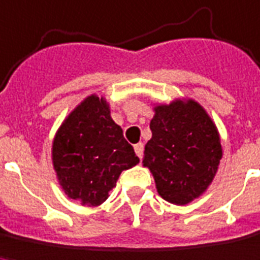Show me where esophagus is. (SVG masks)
Segmentation results:
<instances>
[{
    "label": "esophagus",
    "mask_w": 260,
    "mask_h": 260,
    "mask_svg": "<svg viewBox=\"0 0 260 260\" xmlns=\"http://www.w3.org/2000/svg\"><path fill=\"white\" fill-rule=\"evenodd\" d=\"M134 151H136L139 158H143V155H144V144H143V143H137V144L134 146Z\"/></svg>",
    "instance_id": "esophagus-1"
}]
</instances>
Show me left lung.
<instances>
[{
  "label": "left lung",
  "mask_w": 260,
  "mask_h": 260,
  "mask_svg": "<svg viewBox=\"0 0 260 260\" xmlns=\"http://www.w3.org/2000/svg\"><path fill=\"white\" fill-rule=\"evenodd\" d=\"M153 133L146 144L144 166L151 170L158 194L184 205L207 189L215 175L222 148L215 124L197 102L155 107Z\"/></svg>",
  "instance_id": "1"
}]
</instances>
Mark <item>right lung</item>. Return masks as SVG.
I'll return each mask as SVG.
<instances>
[{"mask_svg":"<svg viewBox=\"0 0 260 260\" xmlns=\"http://www.w3.org/2000/svg\"><path fill=\"white\" fill-rule=\"evenodd\" d=\"M52 157L68 197L89 205L106 201L121 171L139 162L106 100L98 96L69 114L53 140Z\"/></svg>","mask_w":260,"mask_h":260,"instance_id":"add662e5","label":"right lung"}]
</instances>
